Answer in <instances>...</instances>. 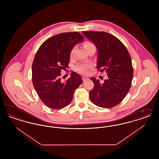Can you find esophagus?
I'll return each instance as SVG.
<instances>
[{
    "label": "esophagus",
    "instance_id": "1",
    "mask_svg": "<svg viewBox=\"0 0 159 159\" xmlns=\"http://www.w3.org/2000/svg\"><path fill=\"white\" fill-rule=\"evenodd\" d=\"M83 82H84V81H86V80H88L89 79L88 78H87V77H83Z\"/></svg>",
    "mask_w": 159,
    "mask_h": 159
}]
</instances>
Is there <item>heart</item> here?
<instances>
[{"label": "heart", "mask_w": 159, "mask_h": 159, "mask_svg": "<svg viewBox=\"0 0 159 159\" xmlns=\"http://www.w3.org/2000/svg\"><path fill=\"white\" fill-rule=\"evenodd\" d=\"M93 46L94 45L89 42H86L83 44V46L86 51H88L90 48ZM73 52V50H72L71 52V53H70L71 55H72ZM91 67V65L90 64H78L77 66H76L75 67V70L77 72H79L80 73H82L83 75H86L88 73V69Z\"/></svg>", "instance_id": "heart-1"}]
</instances>
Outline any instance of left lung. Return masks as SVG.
Wrapping results in <instances>:
<instances>
[{"mask_svg":"<svg viewBox=\"0 0 159 159\" xmlns=\"http://www.w3.org/2000/svg\"><path fill=\"white\" fill-rule=\"evenodd\" d=\"M98 49V71H105L108 78L103 83L91 77L94 83L89 92L91 102L99 107L109 108L118 105L128 94L134 70L128 51L121 41L104 31H82Z\"/></svg>","mask_w":159,"mask_h":159,"instance_id":"8db88e82","label":"left lung"}]
</instances>
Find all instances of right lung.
I'll list each match as a JSON object with an SVG mask.
<instances>
[{
  "label": "right lung",
  "instance_id": "1",
  "mask_svg": "<svg viewBox=\"0 0 159 159\" xmlns=\"http://www.w3.org/2000/svg\"><path fill=\"white\" fill-rule=\"evenodd\" d=\"M84 37L78 32L60 33L48 39L39 48L32 64V82L41 101L49 108L61 109L68 106L74 92L82 83L79 75L72 71L65 82L61 71L68 67L70 55Z\"/></svg>",
  "mask_w": 159,
  "mask_h": 159
}]
</instances>
